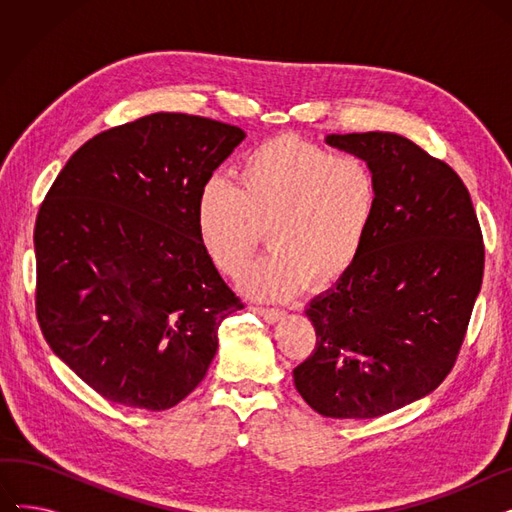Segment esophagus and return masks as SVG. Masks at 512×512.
I'll list each match as a JSON object with an SVG mask.
<instances>
[{
	"label": "esophagus",
	"mask_w": 512,
	"mask_h": 512,
	"mask_svg": "<svg viewBox=\"0 0 512 512\" xmlns=\"http://www.w3.org/2000/svg\"><path fill=\"white\" fill-rule=\"evenodd\" d=\"M255 311H257L265 321H270V324H274V321H278V319H282V317L286 315V311L274 309V307H255Z\"/></svg>",
	"instance_id": "esophagus-1"
}]
</instances>
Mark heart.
I'll return each mask as SVG.
<instances>
[{
  "instance_id": "1",
  "label": "heart",
  "mask_w": 512,
  "mask_h": 512,
  "mask_svg": "<svg viewBox=\"0 0 512 512\" xmlns=\"http://www.w3.org/2000/svg\"><path fill=\"white\" fill-rule=\"evenodd\" d=\"M380 207V178L369 159L303 139L276 137L253 147L236 186L209 176L197 197V234L226 276L245 274L263 232L267 253L247 278L257 297L282 299L305 282L324 288L359 259Z\"/></svg>"
}]
</instances>
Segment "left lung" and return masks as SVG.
I'll use <instances>...</instances> for the list:
<instances>
[{
	"label": "left lung",
	"mask_w": 512,
	"mask_h": 512,
	"mask_svg": "<svg viewBox=\"0 0 512 512\" xmlns=\"http://www.w3.org/2000/svg\"><path fill=\"white\" fill-rule=\"evenodd\" d=\"M328 143L371 161L380 207L359 259L305 311L317 340L292 375L319 415L371 419L423 398L452 371L486 247L467 186L446 161L392 132Z\"/></svg>",
	"instance_id": "8db88e82"
}]
</instances>
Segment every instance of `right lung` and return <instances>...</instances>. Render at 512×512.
Wrapping results in <instances>:
<instances>
[{"instance_id": "obj_1", "label": "right lung", "mask_w": 512, "mask_h": 512, "mask_svg": "<svg viewBox=\"0 0 512 512\" xmlns=\"http://www.w3.org/2000/svg\"><path fill=\"white\" fill-rule=\"evenodd\" d=\"M245 132L159 112L107 128L53 180L35 222L39 328L116 405L166 411L191 394L242 301L197 234V197Z\"/></svg>"}]
</instances>
